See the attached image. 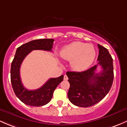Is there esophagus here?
Segmentation results:
<instances>
[{"label":"esophagus","mask_w":127,"mask_h":127,"mask_svg":"<svg viewBox=\"0 0 127 127\" xmlns=\"http://www.w3.org/2000/svg\"><path fill=\"white\" fill-rule=\"evenodd\" d=\"M64 80H65V81H66V80H68V76L66 75V74H65V75H64Z\"/></svg>","instance_id":"esophagus-1"}]
</instances>
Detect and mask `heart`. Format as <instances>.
<instances>
[{"label": "heart", "mask_w": 127, "mask_h": 127, "mask_svg": "<svg viewBox=\"0 0 127 127\" xmlns=\"http://www.w3.org/2000/svg\"><path fill=\"white\" fill-rule=\"evenodd\" d=\"M61 56L64 59L71 61L73 70L83 71L88 69L94 62L96 52L92 44L73 41L62 48Z\"/></svg>", "instance_id": "heart-1"}]
</instances>
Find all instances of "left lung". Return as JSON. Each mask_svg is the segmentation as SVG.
I'll return each instance as SVG.
<instances>
[{"label":"left lung","mask_w":127,"mask_h":127,"mask_svg":"<svg viewBox=\"0 0 127 127\" xmlns=\"http://www.w3.org/2000/svg\"><path fill=\"white\" fill-rule=\"evenodd\" d=\"M98 47L97 65L82 72H66L70 84L68 97L77 106L87 108L96 104L111 88L114 79L113 60L106 48L99 44ZM98 65L102 70L96 73L95 71Z\"/></svg>","instance_id":"8db88e82"}]
</instances>
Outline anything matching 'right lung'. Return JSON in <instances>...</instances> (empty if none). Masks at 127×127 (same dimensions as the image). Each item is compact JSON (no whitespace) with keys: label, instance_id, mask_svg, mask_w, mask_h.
<instances>
[{"label":"right lung","instance_id":"1","mask_svg":"<svg viewBox=\"0 0 127 127\" xmlns=\"http://www.w3.org/2000/svg\"><path fill=\"white\" fill-rule=\"evenodd\" d=\"M54 39H39L25 43L18 47L11 65V83L17 97L24 104L31 106H41L48 103L53 97V92L63 81L64 75L50 78L43 86L36 90H27L23 86L20 77V67L23 60L32 51H51Z\"/></svg>","mask_w":127,"mask_h":127}]
</instances>
